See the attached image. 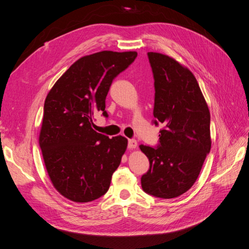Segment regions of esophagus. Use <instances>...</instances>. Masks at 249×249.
Instances as JSON below:
<instances>
[{
    "label": "esophagus",
    "instance_id": "1",
    "mask_svg": "<svg viewBox=\"0 0 249 249\" xmlns=\"http://www.w3.org/2000/svg\"><path fill=\"white\" fill-rule=\"evenodd\" d=\"M137 145H138L137 141H136V140H134V139H130V140H129V142H127V147H129L130 149L136 148V147H137Z\"/></svg>",
    "mask_w": 249,
    "mask_h": 249
}]
</instances>
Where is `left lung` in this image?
Listing matches in <instances>:
<instances>
[{
	"instance_id": "8db88e82",
	"label": "left lung",
	"mask_w": 249,
	"mask_h": 249,
	"mask_svg": "<svg viewBox=\"0 0 249 249\" xmlns=\"http://www.w3.org/2000/svg\"><path fill=\"white\" fill-rule=\"evenodd\" d=\"M147 55L155 79V124L165 127L159 147L139 146L149 160L141 186L156 197L175 198L193 186L210 153V110L189 69L161 53Z\"/></svg>"
}]
</instances>
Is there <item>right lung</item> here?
I'll return each instance as SVG.
<instances>
[{"label":"right lung","instance_id":"obj_1","mask_svg":"<svg viewBox=\"0 0 249 249\" xmlns=\"http://www.w3.org/2000/svg\"><path fill=\"white\" fill-rule=\"evenodd\" d=\"M137 52L102 51L81 57L51 88L44 102L39 146L55 189L74 202L106 193L122 162L127 139L109 138L92 129L96 112L105 111L111 83Z\"/></svg>","mask_w":249,"mask_h":249}]
</instances>
